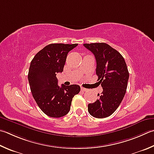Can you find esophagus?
Here are the masks:
<instances>
[{
    "label": "esophagus",
    "instance_id": "34e87169",
    "mask_svg": "<svg viewBox=\"0 0 154 154\" xmlns=\"http://www.w3.org/2000/svg\"><path fill=\"white\" fill-rule=\"evenodd\" d=\"M81 90H82V91H87L88 90V89H86V88H81Z\"/></svg>",
    "mask_w": 154,
    "mask_h": 154
}]
</instances>
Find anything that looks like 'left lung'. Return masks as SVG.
I'll return each mask as SVG.
<instances>
[{"label":"left lung","mask_w":154,"mask_h":154,"mask_svg":"<svg viewBox=\"0 0 154 154\" xmlns=\"http://www.w3.org/2000/svg\"><path fill=\"white\" fill-rule=\"evenodd\" d=\"M93 53L96 60V75L103 91L99 99L88 104L92 116L103 119L110 116L121 104L127 91L129 77L127 64L117 50L106 43L83 44Z\"/></svg>","instance_id":"1"}]
</instances>
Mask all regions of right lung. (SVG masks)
Returning a JSON list of instances; mask_svg holds the SVG:
<instances>
[{
	"mask_svg": "<svg viewBox=\"0 0 154 154\" xmlns=\"http://www.w3.org/2000/svg\"><path fill=\"white\" fill-rule=\"evenodd\" d=\"M78 44H50L39 51L30 64L28 81L35 101L42 111L52 118L67 114L78 85H58L57 73L63 71L66 56Z\"/></svg>",
	"mask_w": 154,
	"mask_h": 154,
	"instance_id": "right-lung-1",
	"label": "right lung"
}]
</instances>
